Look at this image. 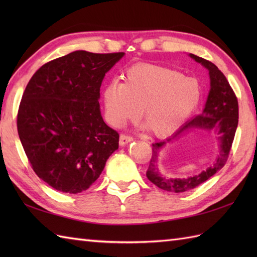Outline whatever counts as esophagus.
<instances>
[{
    "instance_id": "34e87169",
    "label": "esophagus",
    "mask_w": 257,
    "mask_h": 257,
    "mask_svg": "<svg viewBox=\"0 0 257 257\" xmlns=\"http://www.w3.org/2000/svg\"><path fill=\"white\" fill-rule=\"evenodd\" d=\"M133 140H134L133 136L127 135V134H121V135H120L119 144L121 145V146H124V145H127V144H129V143H132Z\"/></svg>"
}]
</instances>
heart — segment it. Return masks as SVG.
Segmentation results:
<instances>
[{
    "instance_id": "1",
    "label": "heart",
    "mask_w": 257,
    "mask_h": 257,
    "mask_svg": "<svg viewBox=\"0 0 257 257\" xmlns=\"http://www.w3.org/2000/svg\"><path fill=\"white\" fill-rule=\"evenodd\" d=\"M108 121L121 127L143 117L152 134L167 137L181 127L198 106L200 86L176 69L150 63L129 67L124 83L113 80L103 89Z\"/></svg>"
}]
</instances>
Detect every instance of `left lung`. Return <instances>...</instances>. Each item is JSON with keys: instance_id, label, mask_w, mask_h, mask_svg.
<instances>
[{"instance_id": "obj_1", "label": "left lung", "mask_w": 257, "mask_h": 257, "mask_svg": "<svg viewBox=\"0 0 257 257\" xmlns=\"http://www.w3.org/2000/svg\"><path fill=\"white\" fill-rule=\"evenodd\" d=\"M190 56L195 59L198 63H201L205 68L209 69L211 89L209 96H207L205 108L201 114L191 119L189 122L182 125L172 136V138H169L166 141H158V143L152 145V156L149 162L148 170H147L146 173L147 178L152 183L156 184L158 188L176 193L185 192V191H190L199 187L200 184L205 182L206 180H209L212 176H214L217 171L224 167L228 155H230L238 123L237 98L231 85L228 84L224 74L210 61L193 55V54H190ZM191 127L215 130L220 135V155L214 165L199 175L183 179H167L161 176L157 169L159 152L167 142Z\"/></svg>"}]
</instances>
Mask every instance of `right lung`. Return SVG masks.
Segmentation results:
<instances>
[{
    "instance_id": "1",
    "label": "right lung",
    "mask_w": 257,
    "mask_h": 257,
    "mask_svg": "<svg viewBox=\"0 0 257 257\" xmlns=\"http://www.w3.org/2000/svg\"><path fill=\"white\" fill-rule=\"evenodd\" d=\"M123 54L76 51L43 65L26 86L20 140L36 176L57 191L88 189L118 149L119 134L103 121L98 99L105 74Z\"/></svg>"
}]
</instances>
